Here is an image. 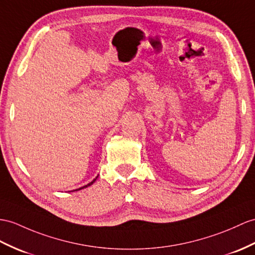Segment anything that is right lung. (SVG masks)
Instances as JSON below:
<instances>
[{"mask_svg": "<svg viewBox=\"0 0 255 255\" xmlns=\"http://www.w3.org/2000/svg\"><path fill=\"white\" fill-rule=\"evenodd\" d=\"M97 177H98V175H97V176H96V177H95L94 179H93V181H92L91 183H89L88 185H85V186H83V187H80L79 189H76V190H72V191H77V190H80V189H83V188H86V187H89V186H91V185H92L93 183H94V182L96 181V179H97Z\"/></svg>", "mask_w": 255, "mask_h": 255, "instance_id": "right-lung-1", "label": "right lung"}]
</instances>
